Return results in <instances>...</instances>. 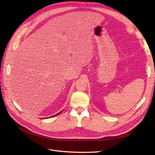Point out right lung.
<instances>
[{"mask_svg": "<svg viewBox=\"0 0 155 155\" xmlns=\"http://www.w3.org/2000/svg\"><path fill=\"white\" fill-rule=\"evenodd\" d=\"M61 112H59V113H58V114H55V115H54V116H51V117H54V116H57V115H59L60 113H61ZM49 118H50V117H49Z\"/></svg>", "mask_w": 155, "mask_h": 155, "instance_id": "right-lung-1", "label": "right lung"}]
</instances>
